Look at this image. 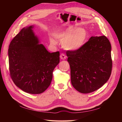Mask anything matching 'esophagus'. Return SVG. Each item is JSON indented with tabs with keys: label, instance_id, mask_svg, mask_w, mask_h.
<instances>
[{
	"label": "esophagus",
	"instance_id": "esophagus-1",
	"mask_svg": "<svg viewBox=\"0 0 122 122\" xmlns=\"http://www.w3.org/2000/svg\"><path fill=\"white\" fill-rule=\"evenodd\" d=\"M60 58L62 60H65L66 58V56L64 53H61L60 56Z\"/></svg>",
	"mask_w": 122,
	"mask_h": 122
}]
</instances>
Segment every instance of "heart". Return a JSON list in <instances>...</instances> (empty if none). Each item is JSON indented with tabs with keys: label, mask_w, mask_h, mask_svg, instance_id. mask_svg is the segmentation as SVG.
I'll list each match as a JSON object with an SVG mask.
<instances>
[{
	"label": "heart",
	"mask_w": 122,
	"mask_h": 122,
	"mask_svg": "<svg viewBox=\"0 0 122 122\" xmlns=\"http://www.w3.org/2000/svg\"><path fill=\"white\" fill-rule=\"evenodd\" d=\"M87 33L83 28H78L76 27H70L64 31L55 34L57 39L62 41L63 47L69 50H76L81 48L85 43ZM51 42L56 45V41L50 39Z\"/></svg>",
	"instance_id": "1"
}]
</instances>
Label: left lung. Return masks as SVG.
I'll return each mask as SVG.
<instances>
[{
	"label": "left lung",
	"mask_w": 122,
	"mask_h": 122,
	"mask_svg": "<svg viewBox=\"0 0 122 122\" xmlns=\"http://www.w3.org/2000/svg\"><path fill=\"white\" fill-rule=\"evenodd\" d=\"M72 85L77 91L89 93L100 89L111 74V45L105 36L91 37L81 48L68 50Z\"/></svg>",
	"instance_id": "left-lung-1"
}]
</instances>
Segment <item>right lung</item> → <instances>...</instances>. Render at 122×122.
Wrapping results in <instances>:
<instances>
[{"label": "right lung", "mask_w": 122, "mask_h": 122, "mask_svg": "<svg viewBox=\"0 0 122 122\" xmlns=\"http://www.w3.org/2000/svg\"><path fill=\"white\" fill-rule=\"evenodd\" d=\"M33 28H24L14 38L8 56L13 82L24 92L35 94L42 93L50 85L53 70L60 62V53L49 52L39 44Z\"/></svg>", "instance_id": "right-lung-1"}]
</instances>
